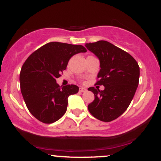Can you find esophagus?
Segmentation results:
<instances>
[{"label": "esophagus", "mask_w": 161, "mask_h": 161, "mask_svg": "<svg viewBox=\"0 0 161 161\" xmlns=\"http://www.w3.org/2000/svg\"><path fill=\"white\" fill-rule=\"evenodd\" d=\"M79 92H87V89H86V88L81 87V88H79Z\"/></svg>", "instance_id": "34e87169"}]
</instances>
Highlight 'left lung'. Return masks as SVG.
I'll list each match as a JSON object with an SVG mask.
<instances>
[{
  "instance_id": "1",
  "label": "left lung",
  "mask_w": 161,
  "mask_h": 161,
  "mask_svg": "<svg viewBox=\"0 0 161 161\" xmlns=\"http://www.w3.org/2000/svg\"><path fill=\"white\" fill-rule=\"evenodd\" d=\"M86 47L100 60L101 69L95 85L104 86L103 91L88 88L95 100L88 109L99 120H114L125 111L133 98L139 81V66L129 53L106 41L87 43Z\"/></svg>"
}]
</instances>
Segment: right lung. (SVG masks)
Segmentation results:
<instances>
[{
	"mask_svg": "<svg viewBox=\"0 0 161 161\" xmlns=\"http://www.w3.org/2000/svg\"><path fill=\"white\" fill-rule=\"evenodd\" d=\"M87 50L82 45L50 42L33 52L22 66L20 89L29 112L44 123H52L64 115L68 97L79 92L75 85L61 87L56 82L69 59Z\"/></svg>",
	"mask_w": 161,
	"mask_h": 161,
	"instance_id": "right-lung-1",
	"label": "right lung"
}]
</instances>
